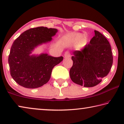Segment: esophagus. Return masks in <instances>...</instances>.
Segmentation results:
<instances>
[{
	"mask_svg": "<svg viewBox=\"0 0 124 124\" xmlns=\"http://www.w3.org/2000/svg\"><path fill=\"white\" fill-rule=\"evenodd\" d=\"M70 57V54L68 51H66L64 54V58H69Z\"/></svg>",
	"mask_w": 124,
	"mask_h": 124,
	"instance_id": "1",
	"label": "esophagus"
}]
</instances>
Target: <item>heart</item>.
<instances>
[{
    "label": "heart",
    "instance_id": "heart-1",
    "mask_svg": "<svg viewBox=\"0 0 124 124\" xmlns=\"http://www.w3.org/2000/svg\"><path fill=\"white\" fill-rule=\"evenodd\" d=\"M82 38H83V35H82L81 34L77 33L71 36V37L69 38V40L70 41H72V42L76 43L80 40Z\"/></svg>",
    "mask_w": 124,
    "mask_h": 124
}]
</instances>
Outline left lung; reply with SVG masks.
Returning <instances> with one entry per match:
<instances>
[{
	"instance_id": "obj_1",
	"label": "left lung",
	"mask_w": 124,
	"mask_h": 124,
	"mask_svg": "<svg viewBox=\"0 0 124 124\" xmlns=\"http://www.w3.org/2000/svg\"><path fill=\"white\" fill-rule=\"evenodd\" d=\"M95 36L89 44L73 52V66L70 77L75 84L84 87H93L108 75L113 62L111 48L107 39L94 30Z\"/></svg>"
}]
</instances>
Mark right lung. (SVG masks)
<instances>
[{
    "mask_svg": "<svg viewBox=\"0 0 124 124\" xmlns=\"http://www.w3.org/2000/svg\"><path fill=\"white\" fill-rule=\"evenodd\" d=\"M58 29L40 26L23 33L11 47L8 62L10 75L15 81L26 88L35 89L46 84L50 80L55 66L63 60L49 55L47 53L32 54L40 45L52 40Z\"/></svg>",
    "mask_w": 124,
    "mask_h": 124,
    "instance_id": "obj_1",
    "label": "right lung"
}]
</instances>
